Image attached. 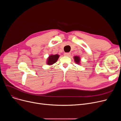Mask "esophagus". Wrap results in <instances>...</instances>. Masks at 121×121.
Segmentation results:
<instances>
[{
    "instance_id": "34e87169",
    "label": "esophagus",
    "mask_w": 121,
    "mask_h": 121,
    "mask_svg": "<svg viewBox=\"0 0 121 121\" xmlns=\"http://www.w3.org/2000/svg\"><path fill=\"white\" fill-rule=\"evenodd\" d=\"M70 53H69V52H67V53H65L64 54V56H69L70 55Z\"/></svg>"
}]
</instances>
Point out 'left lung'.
Instances as JSON below:
<instances>
[{
  "mask_svg": "<svg viewBox=\"0 0 121 121\" xmlns=\"http://www.w3.org/2000/svg\"><path fill=\"white\" fill-rule=\"evenodd\" d=\"M73 58H74V61L76 63H77V64L78 65H79L80 64V58L79 56H75L73 57Z\"/></svg>",
  "mask_w": 121,
  "mask_h": 121,
  "instance_id": "left-lung-1",
  "label": "left lung"
}]
</instances>
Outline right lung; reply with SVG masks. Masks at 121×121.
<instances>
[{"label": "right lung", "instance_id": "obj_1", "mask_svg": "<svg viewBox=\"0 0 121 121\" xmlns=\"http://www.w3.org/2000/svg\"><path fill=\"white\" fill-rule=\"evenodd\" d=\"M59 57V55L58 54H51L49 56L47 60V64L48 65H52L55 63L58 60Z\"/></svg>", "mask_w": 121, "mask_h": 121}]
</instances>
